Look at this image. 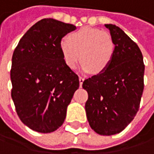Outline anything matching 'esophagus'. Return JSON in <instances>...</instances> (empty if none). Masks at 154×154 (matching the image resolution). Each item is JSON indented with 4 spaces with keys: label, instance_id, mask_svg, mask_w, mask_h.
Here are the masks:
<instances>
[{
    "label": "esophagus",
    "instance_id": "obj_1",
    "mask_svg": "<svg viewBox=\"0 0 154 154\" xmlns=\"http://www.w3.org/2000/svg\"><path fill=\"white\" fill-rule=\"evenodd\" d=\"M84 81H85V78H84V77H79V85H80V86H82L83 83H84Z\"/></svg>",
    "mask_w": 154,
    "mask_h": 154
}]
</instances>
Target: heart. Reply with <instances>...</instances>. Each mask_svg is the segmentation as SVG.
I'll use <instances>...</instances> for the list:
<instances>
[{"label": "heart", "mask_w": 154, "mask_h": 154, "mask_svg": "<svg viewBox=\"0 0 154 154\" xmlns=\"http://www.w3.org/2000/svg\"><path fill=\"white\" fill-rule=\"evenodd\" d=\"M60 50L69 68L83 62L82 69L100 74L108 68L114 55L112 36L100 29L85 27L60 42Z\"/></svg>", "instance_id": "b5f03b06"}]
</instances>
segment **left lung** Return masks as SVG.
Returning <instances> with one entry per match:
<instances>
[{"label": "left lung", "mask_w": 154, "mask_h": 154, "mask_svg": "<svg viewBox=\"0 0 154 154\" xmlns=\"http://www.w3.org/2000/svg\"><path fill=\"white\" fill-rule=\"evenodd\" d=\"M114 42V55L104 72L84 81L88 92L85 112L92 130L110 136L134 119L144 90L145 65L139 46L113 24L104 25Z\"/></svg>", "instance_id": "left-lung-1"}]
</instances>
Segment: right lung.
<instances>
[{
  "label": "right lung",
  "mask_w": 154,
  "mask_h": 154,
  "mask_svg": "<svg viewBox=\"0 0 154 154\" xmlns=\"http://www.w3.org/2000/svg\"><path fill=\"white\" fill-rule=\"evenodd\" d=\"M76 26L52 18L34 24L12 57L11 97L22 122L42 133L57 130L79 87L77 75L65 63L60 42Z\"/></svg>",
  "instance_id": "right-lung-1"
}]
</instances>
